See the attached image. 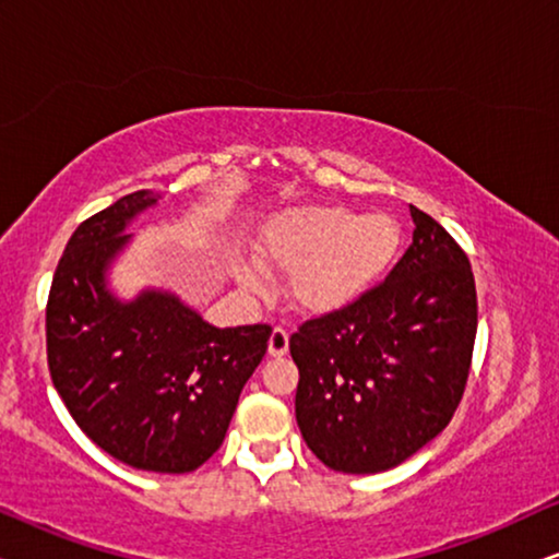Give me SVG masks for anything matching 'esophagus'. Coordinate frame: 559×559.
I'll list each match as a JSON object with an SVG mask.
<instances>
[{
    "mask_svg": "<svg viewBox=\"0 0 559 559\" xmlns=\"http://www.w3.org/2000/svg\"><path fill=\"white\" fill-rule=\"evenodd\" d=\"M266 346H270V356H274V358L285 356L287 350H289V335H287V331H282V328H274L272 335H270V343H266Z\"/></svg>",
    "mask_w": 559,
    "mask_h": 559,
    "instance_id": "obj_1",
    "label": "esophagus"
}]
</instances>
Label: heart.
Segmentation results:
<instances>
[{
	"label": "heart",
	"mask_w": 559,
	"mask_h": 559,
	"mask_svg": "<svg viewBox=\"0 0 559 559\" xmlns=\"http://www.w3.org/2000/svg\"><path fill=\"white\" fill-rule=\"evenodd\" d=\"M402 243L400 221L389 213H354L343 205H293L272 213L254 239L257 262L287 274V297L300 312L328 316L358 300L384 277ZM234 277L247 293L264 282L251 264Z\"/></svg>",
	"instance_id": "1"
}]
</instances>
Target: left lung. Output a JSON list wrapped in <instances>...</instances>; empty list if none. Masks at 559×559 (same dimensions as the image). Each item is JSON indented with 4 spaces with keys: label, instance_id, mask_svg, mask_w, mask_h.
<instances>
[{
    "label": "left lung",
    "instance_id": "8db88e82",
    "mask_svg": "<svg viewBox=\"0 0 559 559\" xmlns=\"http://www.w3.org/2000/svg\"><path fill=\"white\" fill-rule=\"evenodd\" d=\"M409 213L412 243L384 285L289 338L302 438L328 468L354 476L394 468L438 438L471 369V262L438 221Z\"/></svg>",
    "mask_w": 559,
    "mask_h": 559
}]
</instances>
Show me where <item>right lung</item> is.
<instances>
[{"label":"right lung","instance_id":"obj_1","mask_svg":"<svg viewBox=\"0 0 559 559\" xmlns=\"http://www.w3.org/2000/svg\"><path fill=\"white\" fill-rule=\"evenodd\" d=\"M163 195L136 190L75 228L52 277L48 366L75 425L140 471L188 473L221 448L270 325L216 328L178 293L119 297L111 270Z\"/></svg>","mask_w":559,"mask_h":559}]
</instances>
